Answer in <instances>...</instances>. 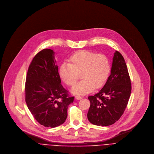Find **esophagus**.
<instances>
[{
    "instance_id": "1",
    "label": "esophagus",
    "mask_w": 154,
    "mask_h": 154,
    "mask_svg": "<svg viewBox=\"0 0 154 154\" xmlns=\"http://www.w3.org/2000/svg\"><path fill=\"white\" fill-rule=\"evenodd\" d=\"M82 98H83L82 97L80 96V95H77V96H75V99H76L77 100H80V99H82Z\"/></svg>"
}]
</instances>
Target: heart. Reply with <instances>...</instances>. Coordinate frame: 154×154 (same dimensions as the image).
I'll return each instance as SVG.
<instances>
[{
    "instance_id": "heart-1",
    "label": "heart",
    "mask_w": 154,
    "mask_h": 154,
    "mask_svg": "<svg viewBox=\"0 0 154 154\" xmlns=\"http://www.w3.org/2000/svg\"><path fill=\"white\" fill-rule=\"evenodd\" d=\"M69 63H63L59 74L67 85L74 86L81 74L83 79L72 88L73 94L84 95L94 88H99L106 82L110 72V62L106 56L88 51H80L73 54Z\"/></svg>"
}]
</instances>
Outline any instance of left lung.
I'll return each instance as SVG.
<instances>
[{
	"instance_id": "8db88e82",
	"label": "left lung",
	"mask_w": 154,
	"mask_h": 154,
	"mask_svg": "<svg viewBox=\"0 0 154 154\" xmlns=\"http://www.w3.org/2000/svg\"><path fill=\"white\" fill-rule=\"evenodd\" d=\"M131 82L125 60L116 51L110 75L102 89L88 97L91 106L87 113L89 122L95 125L108 126L117 121L127 106Z\"/></svg>"
}]
</instances>
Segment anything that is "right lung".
I'll list each match as a JSON object with an SVG mask.
<instances>
[{"label": "right lung", "instance_id": "obj_1", "mask_svg": "<svg viewBox=\"0 0 154 154\" xmlns=\"http://www.w3.org/2000/svg\"><path fill=\"white\" fill-rule=\"evenodd\" d=\"M55 52L43 49L30 63L26 82V102L37 122L46 127L63 124L69 105L74 102L61 85Z\"/></svg>", "mask_w": 154, "mask_h": 154}]
</instances>
